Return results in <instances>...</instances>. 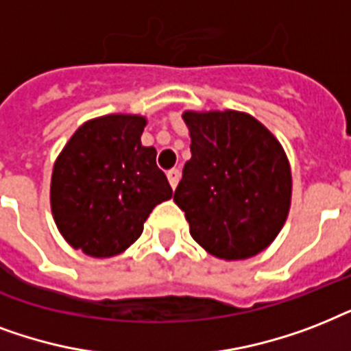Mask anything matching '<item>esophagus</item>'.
<instances>
[{"instance_id": "esophagus-1", "label": "esophagus", "mask_w": 351, "mask_h": 351, "mask_svg": "<svg viewBox=\"0 0 351 351\" xmlns=\"http://www.w3.org/2000/svg\"><path fill=\"white\" fill-rule=\"evenodd\" d=\"M167 176H168V181H170V184H172V189H176V186H178V181H179V176H181V172H179L178 168H172V170H168Z\"/></svg>"}]
</instances>
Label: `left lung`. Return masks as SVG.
Here are the masks:
<instances>
[{"label":"left lung","instance_id":"left-lung-1","mask_svg":"<svg viewBox=\"0 0 351 351\" xmlns=\"http://www.w3.org/2000/svg\"><path fill=\"white\" fill-rule=\"evenodd\" d=\"M190 161L173 201L205 251L243 260L282 229L291 203V170L273 133L240 111H184Z\"/></svg>","mask_w":351,"mask_h":351}]
</instances>
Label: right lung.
Wrapping results in <instances>:
<instances>
[{"label": "right lung", "instance_id": "obj_1", "mask_svg": "<svg viewBox=\"0 0 351 351\" xmlns=\"http://www.w3.org/2000/svg\"><path fill=\"white\" fill-rule=\"evenodd\" d=\"M145 117L106 115L73 133L53 168L51 208L75 249L110 258L143 234L154 206L172 197L154 146L141 145Z\"/></svg>", "mask_w": 351, "mask_h": 351}]
</instances>
